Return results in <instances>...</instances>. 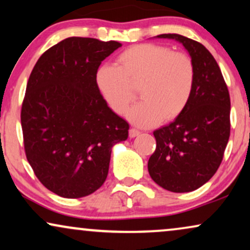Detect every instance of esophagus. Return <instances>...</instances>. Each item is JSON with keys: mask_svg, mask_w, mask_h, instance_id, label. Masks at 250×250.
<instances>
[{"mask_svg": "<svg viewBox=\"0 0 250 250\" xmlns=\"http://www.w3.org/2000/svg\"><path fill=\"white\" fill-rule=\"evenodd\" d=\"M138 135H141V131L137 130V129L131 128L130 130H129V136H130L131 138H134V137H136V136H138Z\"/></svg>", "mask_w": 250, "mask_h": 250, "instance_id": "34e87169", "label": "esophagus"}]
</instances>
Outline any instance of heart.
Listing matches in <instances>:
<instances>
[{
	"mask_svg": "<svg viewBox=\"0 0 250 250\" xmlns=\"http://www.w3.org/2000/svg\"><path fill=\"white\" fill-rule=\"evenodd\" d=\"M196 70L190 56L157 43L129 47L118 65L104 64L97 70L99 92L116 114L122 115L141 86L143 102L128 112L129 121L142 128L179 118L187 108L195 88Z\"/></svg>",
	"mask_w": 250,
	"mask_h": 250,
	"instance_id": "1",
	"label": "heart"
}]
</instances>
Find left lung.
I'll list each match as a JSON object with an SVG mask.
<instances>
[{"instance_id":"left-lung-1","label":"left lung","mask_w":250,"mask_h":250,"mask_svg":"<svg viewBox=\"0 0 250 250\" xmlns=\"http://www.w3.org/2000/svg\"><path fill=\"white\" fill-rule=\"evenodd\" d=\"M181 42L196 70L187 108L168 125L153 131L157 146L147 163L157 185L173 192L200 188L222 164L230 132V99L219 65L202 43L175 33L159 34Z\"/></svg>"}]
</instances>
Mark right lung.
Here are the masks:
<instances>
[{
  "instance_id": "obj_1",
  "label": "right lung",
  "mask_w": 250,
  "mask_h": 250,
  "mask_svg": "<svg viewBox=\"0 0 250 250\" xmlns=\"http://www.w3.org/2000/svg\"><path fill=\"white\" fill-rule=\"evenodd\" d=\"M118 41L71 37L47 49L34 65L21 104L25 154L48 190L65 198L92 194L105 182L113 145L129 125L98 90L99 65Z\"/></svg>"
}]
</instances>
